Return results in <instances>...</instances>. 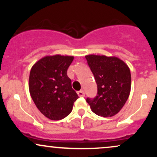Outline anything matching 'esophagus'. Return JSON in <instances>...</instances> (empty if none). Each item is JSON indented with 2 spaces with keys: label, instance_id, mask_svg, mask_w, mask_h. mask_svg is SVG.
Masks as SVG:
<instances>
[{
  "label": "esophagus",
  "instance_id": "1",
  "mask_svg": "<svg viewBox=\"0 0 157 157\" xmlns=\"http://www.w3.org/2000/svg\"><path fill=\"white\" fill-rule=\"evenodd\" d=\"M77 94H78L79 97H85V92L83 91H77Z\"/></svg>",
  "mask_w": 157,
  "mask_h": 157
}]
</instances>
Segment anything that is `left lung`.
Listing matches in <instances>:
<instances>
[{
    "label": "left lung",
    "mask_w": 157,
    "mask_h": 157,
    "mask_svg": "<svg viewBox=\"0 0 157 157\" xmlns=\"http://www.w3.org/2000/svg\"><path fill=\"white\" fill-rule=\"evenodd\" d=\"M86 59L97 85V95L88 97L86 102L98 116H114L130 94L131 77L128 66L116 57L90 55Z\"/></svg>",
    "instance_id": "1"
}]
</instances>
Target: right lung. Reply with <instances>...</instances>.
<instances>
[{
	"instance_id": "add662e5",
	"label": "right lung",
	"mask_w": 157,
	"mask_h": 157,
	"mask_svg": "<svg viewBox=\"0 0 157 157\" xmlns=\"http://www.w3.org/2000/svg\"><path fill=\"white\" fill-rule=\"evenodd\" d=\"M73 56H46L32 66L29 80L30 95L45 117L60 120L72 111L78 99L67 76Z\"/></svg>"
}]
</instances>
